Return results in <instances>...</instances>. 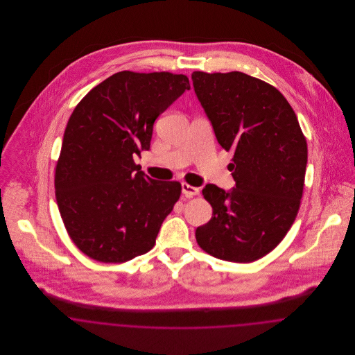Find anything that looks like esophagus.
Segmentation results:
<instances>
[{
	"label": "esophagus",
	"instance_id": "34e87169",
	"mask_svg": "<svg viewBox=\"0 0 355 355\" xmlns=\"http://www.w3.org/2000/svg\"><path fill=\"white\" fill-rule=\"evenodd\" d=\"M182 194L187 197V198H191L194 196H198L200 194V190L194 186H190L189 184H182Z\"/></svg>",
	"mask_w": 355,
	"mask_h": 355
}]
</instances>
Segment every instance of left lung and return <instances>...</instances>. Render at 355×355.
<instances>
[{"label":"left lung","instance_id":"8db88e82","mask_svg":"<svg viewBox=\"0 0 355 355\" xmlns=\"http://www.w3.org/2000/svg\"><path fill=\"white\" fill-rule=\"evenodd\" d=\"M220 146L234 153L236 187L209 184L211 220L197 227L203 252L236 263L257 261L285 238L304 194L307 144L297 116L272 85L242 71L191 74Z\"/></svg>","mask_w":355,"mask_h":355}]
</instances>
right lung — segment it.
Masks as SVG:
<instances>
[{
  "label": "right lung",
  "instance_id": "add662e5",
  "mask_svg": "<svg viewBox=\"0 0 355 355\" xmlns=\"http://www.w3.org/2000/svg\"><path fill=\"white\" fill-rule=\"evenodd\" d=\"M189 89L185 74L123 70L73 110L54 189L69 236L87 257L122 263L152 250L182 186L149 178L133 155L149 150L154 121Z\"/></svg>",
  "mask_w": 355,
  "mask_h": 355
}]
</instances>
